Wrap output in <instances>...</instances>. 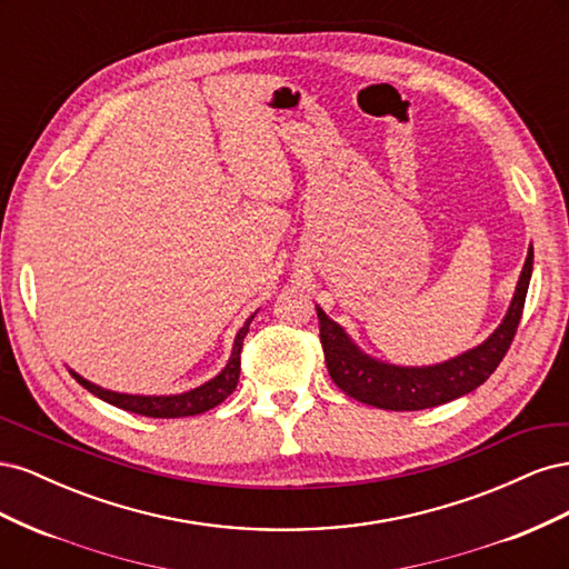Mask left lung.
I'll return each mask as SVG.
<instances>
[{
    "label": "left lung",
    "mask_w": 569,
    "mask_h": 569,
    "mask_svg": "<svg viewBox=\"0 0 569 569\" xmlns=\"http://www.w3.org/2000/svg\"><path fill=\"white\" fill-rule=\"evenodd\" d=\"M533 268V247L527 249L518 287L501 325L477 347L432 366H396L363 351L339 322L316 303L320 341L332 382L351 399L382 410H422L449 403L475 391L501 363L518 330Z\"/></svg>",
    "instance_id": "1"
}]
</instances>
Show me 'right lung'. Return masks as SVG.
Segmentation results:
<instances>
[{
	"label": "right lung",
	"mask_w": 569,
	"mask_h": 569,
	"mask_svg": "<svg viewBox=\"0 0 569 569\" xmlns=\"http://www.w3.org/2000/svg\"><path fill=\"white\" fill-rule=\"evenodd\" d=\"M256 318H247V322L239 327V332L232 343V353L228 358L226 368H222L216 377H211L209 382H203L194 389L182 391V393H126V391H113L104 389L90 380H84L82 375L68 368L78 385H82L90 393L99 396L101 401H107L116 408H123L130 412H137V416H147V418H189V416H199V412H206L222 403L228 396L237 389L239 382V353H242V343L249 332V325Z\"/></svg>",
	"instance_id": "add662e5"
}]
</instances>
